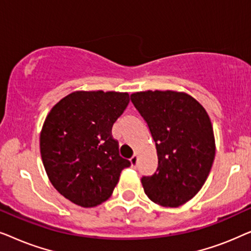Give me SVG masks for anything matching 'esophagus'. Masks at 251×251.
<instances>
[{
  "mask_svg": "<svg viewBox=\"0 0 251 251\" xmlns=\"http://www.w3.org/2000/svg\"><path fill=\"white\" fill-rule=\"evenodd\" d=\"M137 162H138V156H137L135 154V155H133L131 159H130V163H131V167H136Z\"/></svg>",
  "mask_w": 251,
  "mask_h": 251,
  "instance_id": "1",
  "label": "esophagus"
}]
</instances>
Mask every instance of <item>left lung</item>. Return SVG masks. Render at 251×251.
Here are the masks:
<instances>
[{
  "mask_svg": "<svg viewBox=\"0 0 251 251\" xmlns=\"http://www.w3.org/2000/svg\"><path fill=\"white\" fill-rule=\"evenodd\" d=\"M130 98L149 126L157 153L156 171L142 178L145 194L163 207H179L201 190L214 162L208 113L185 92L147 90Z\"/></svg>",
  "mask_w": 251,
  "mask_h": 251,
  "instance_id": "8db88e82",
  "label": "left lung"
}]
</instances>
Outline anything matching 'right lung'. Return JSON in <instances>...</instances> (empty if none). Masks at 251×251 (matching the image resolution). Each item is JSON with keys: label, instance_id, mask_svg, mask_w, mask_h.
Here are the masks:
<instances>
[{"label": "right lung", "instance_id": "obj_1", "mask_svg": "<svg viewBox=\"0 0 251 251\" xmlns=\"http://www.w3.org/2000/svg\"><path fill=\"white\" fill-rule=\"evenodd\" d=\"M130 101L126 92L75 91L48 114L40 136L44 169L73 203L91 208L111 197L130 161L119 154L112 126Z\"/></svg>", "mask_w": 251, "mask_h": 251}]
</instances>
